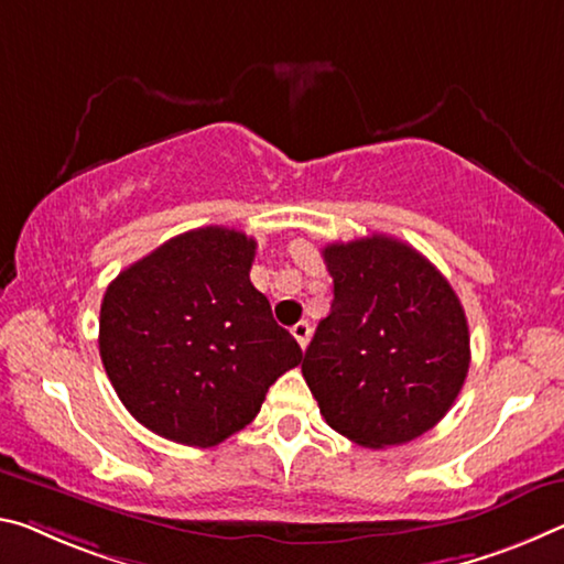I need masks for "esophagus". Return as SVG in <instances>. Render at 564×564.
<instances>
[{
    "label": "esophagus",
    "mask_w": 564,
    "mask_h": 564,
    "mask_svg": "<svg viewBox=\"0 0 564 564\" xmlns=\"http://www.w3.org/2000/svg\"><path fill=\"white\" fill-rule=\"evenodd\" d=\"M291 334H293V338H296V341L301 344V348H306V344H308V336H311V326H308V321H299V324L291 328Z\"/></svg>",
    "instance_id": "34e87169"
}]
</instances>
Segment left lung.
I'll list each match as a JSON object with an SVG mask.
<instances>
[{
  "instance_id": "obj_1",
  "label": "left lung",
  "mask_w": 564,
  "mask_h": 564,
  "mask_svg": "<svg viewBox=\"0 0 564 564\" xmlns=\"http://www.w3.org/2000/svg\"><path fill=\"white\" fill-rule=\"evenodd\" d=\"M334 303L303 354L326 424L369 449L440 424L469 371V326L449 281L406 243H330Z\"/></svg>"
}]
</instances>
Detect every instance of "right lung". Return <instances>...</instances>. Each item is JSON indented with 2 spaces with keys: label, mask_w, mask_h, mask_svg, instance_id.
Listing matches in <instances>:
<instances>
[{
  "label": "right lung",
  "mask_w": 564,
  "mask_h": 564,
  "mask_svg": "<svg viewBox=\"0 0 564 564\" xmlns=\"http://www.w3.org/2000/svg\"><path fill=\"white\" fill-rule=\"evenodd\" d=\"M256 240L208 226L170 238L107 285L100 356L120 401L170 442L216 446L303 359L250 283Z\"/></svg>",
  "instance_id": "obj_1"
}]
</instances>
